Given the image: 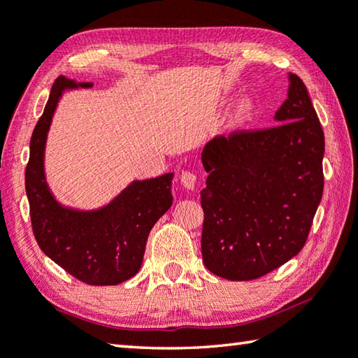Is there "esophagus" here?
Listing matches in <instances>:
<instances>
[{"label": "esophagus", "instance_id": "34e87169", "mask_svg": "<svg viewBox=\"0 0 358 358\" xmlns=\"http://www.w3.org/2000/svg\"><path fill=\"white\" fill-rule=\"evenodd\" d=\"M180 181H181V185L186 187V189L192 191L197 185V175L191 171H183L180 175Z\"/></svg>", "mask_w": 358, "mask_h": 358}]
</instances>
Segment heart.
<instances>
[{"label": "heart", "instance_id": "b5f03b06", "mask_svg": "<svg viewBox=\"0 0 358 358\" xmlns=\"http://www.w3.org/2000/svg\"><path fill=\"white\" fill-rule=\"evenodd\" d=\"M249 111H250V103L243 101L241 105H239V114H247Z\"/></svg>", "mask_w": 358, "mask_h": 358}]
</instances>
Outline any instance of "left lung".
Listing matches in <instances>:
<instances>
[{
  "instance_id": "1",
  "label": "left lung",
  "mask_w": 358,
  "mask_h": 358,
  "mask_svg": "<svg viewBox=\"0 0 358 358\" xmlns=\"http://www.w3.org/2000/svg\"><path fill=\"white\" fill-rule=\"evenodd\" d=\"M278 125L208 142L201 162V257L227 280H253L296 257L324 189V131L303 81L289 73Z\"/></svg>"
}]
</instances>
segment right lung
Masks as SVG:
<instances>
[{"label":"right lung","instance_id":"obj_1","mask_svg":"<svg viewBox=\"0 0 358 358\" xmlns=\"http://www.w3.org/2000/svg\"><path fill=\"white\" fill-rule=\"evenodd\" d=\"M76 87H92V83L57 78L31 136L24 186L32 231L45 255L78 280L96 287L119 285L141 269L148 233L172 205L173 173L133 181L100 210L62 206L48 187L43 157L57 103L64 90Z\"/></svg>","mask_w":358,"mask_h":358}]
</instances>
